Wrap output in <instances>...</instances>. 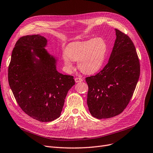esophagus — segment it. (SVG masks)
<instances>
[{"label":"esophagus","mask_w":153,"mask_h":153,"mask_svg":"<svg viewBox=\"0 0 153 153\" xmlns=\"http://www.w3.org/2000/svg\"><path fill=\"white\" fill-rule=\"evenodd\" d=\"M75 82H76V83L82 82H83V79H82V78H76L75 79Z\"/></svg>","instance_id":"34e87169"}]
</instances>
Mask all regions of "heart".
<instances>
[{"instance_id":"b5f03b06","label":"heart","mask_w":153,"mask_h":153,"mask_svg":"<svg viewBox=\"0 0 153 153\" xmlns=\"http://www.w3.org/2000/svg\"><path fill=\"white\" fill-rule=\"evenodd\" d=\"M106 52V43L102 38L74 42L65 48L63 60L68 70L74 69L73 61H75L77 62L78 68L83 74H93L102 67Z\"/></svg>"}]
</instances>
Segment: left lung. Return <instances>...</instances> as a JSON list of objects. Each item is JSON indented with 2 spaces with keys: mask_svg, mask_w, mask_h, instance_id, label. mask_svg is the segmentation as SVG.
Returning a JSON list of instances; mask_svg holds the SVG:
<instances>
[{
  "mask_svg": "<svg viewBox=\"0 0 153 153\" xmlns=\"http://www.w3.org/2000/svg\"><path fill=\"white\" fill-rule=\"evenodd\" d=\"M116 39L108 63L94 76L86 78L87 105L91 116L110 118L120 114L131 98L140 75L135 47L126 34L115 29Z\"/></svg>",
  "mask_w": 153,
  "mask_h": 153,
  "instance_id": "left-lung-1",
  "label": "left lung"
}]
</instances>
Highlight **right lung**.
Segmentation results:
<instances>
[{
  "label": "right lung",
  "instance_id": "1",
  "mask_svg": "<svg viewBox=\"0 0 153 153\" xmlns=\"http://www.w3.org/2000/svg\"><path fill=\"white\" fill-rule=\"evenodd\" d=\"M40 35H26L16 42L8 70V80L19 106L42 122L59 118L74 76L56 70L58 59L45 48Z\"/></svg>",
  "mask_w": 153,
  "mask_h": 153
}]
</instances>
